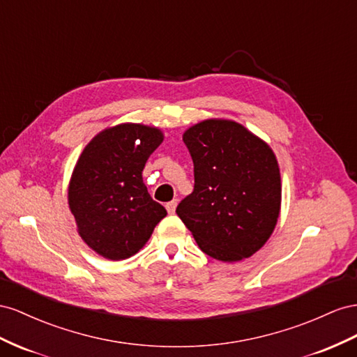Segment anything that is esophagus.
Here are the masks:
<instances>
[{
	"instance_id": "esophagus-1",
	"label": "esophagus",
	"mask_w": 357,
	"mask_h": 357,
	"mask_svg": "<svg viewBox=\"0 0 357 357\" xmlns=\"http://www.w3.org/2000/svg\"><path fill=\"white\" fill-rule=\"evenodd\" d=\"M176 205H178V200H172L169 203H166V209L169 213H175V209H176Z\"/></svg>"
}]
</instances>
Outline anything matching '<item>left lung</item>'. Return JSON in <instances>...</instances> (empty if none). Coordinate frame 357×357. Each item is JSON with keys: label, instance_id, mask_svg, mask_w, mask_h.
<instances>
[{"label": "left lung", "instance_id": "left-lung-1", "mask_svg": "<svg viewBox=\"0 0 357 357\" xmlns=\"http://www.w3.org/2000/svg\"><path fill=\"white\" fill-rule=\"evenodd\" d=\"M182 139L195 165V190L178 205V217L209 257H251L280 217L281 176L273 151L229 119L202 121Z\"/></svg>", "mask_w": 357, "mask_h": 357}]
</instances>
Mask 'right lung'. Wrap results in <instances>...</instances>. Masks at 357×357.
I'll return each mask as SVG.
<instances>
[{"label": "right lung", "mask_w": 357, "mask_h": 357, "mask_svg": "<svg viewBox=\"0 0 357 357\" xmlns=\"http://www.w3.org/2000/svg\"><path fill=\"white\" fill-rule=\"evenodd\" d=\"M162 139L160 128L126 122L100 131L76 162L68 206L80 238L105 259L135 256L167 215L142 178Z\"/></svg>", "instance_id": "1"}]
</instances>
